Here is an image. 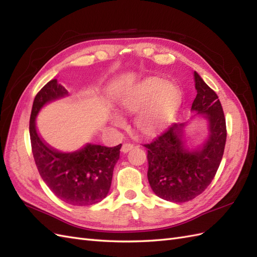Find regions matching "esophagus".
<instances>
[{"mask_svg":"<svg viewBox=\"0 0 257 257\" xmlns=\"http://www.w3.org/2000/svg\"><path fill=\"white\" fill-rule=\"evenodd\" d=\"M134 148V145L133 144H122V146H121V152H123V154H125V152H128V151H130Z\"/></svg>","mask_w":257,"mask_h":257,"instance_id":"34e87169","label":"esophagus"}]
</instances>
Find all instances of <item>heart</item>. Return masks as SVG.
Returning a JSON list of instances; mask_svg holds the SVG:
<instances>
[{"instance_id": "heart-1", "label": "heart", "mask_w": 257, "mask_h": 257, "mask_svg": "<svg viewBox=\"0 0 257 257\" xmlns=\"http://www.w3.org/2000/svg\"><path fill=\"white\" fill-rule=\"evenodd\" d=\"M182 92L174 84L159 77H149L135 84L118 98V106L127 113H137L135 127L140 134L152 136L172 122L181 107ZM116 125H122L123 119L117 113L110 114Z\"/></svg>"}]
</instances>
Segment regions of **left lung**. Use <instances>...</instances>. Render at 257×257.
<instances>
[{"label":"left lung","mask_w":257,"mask_h":257,"mask_svg":"<svg viewBox=\"0 0 257 257\" xmlns=\"http://www.w3.org/2000/svg\"><path fill=\"white\" fill-rule=\"evenodd\" d=\"M196 97L191 110L209 121V137L201 148L189 150L182 140L184 123H174L148 149V181L159 198L182 203L193 200L209 187L219 169L226 141L223 108L215 91L194 72Z\"/></svg>","instance_id":"left-lung-1"}]
</instances>
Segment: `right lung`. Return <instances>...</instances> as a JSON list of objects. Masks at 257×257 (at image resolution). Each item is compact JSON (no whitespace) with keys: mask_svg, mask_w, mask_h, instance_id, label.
Masks as SVG:
<instances>
[{"mask_svg":"<svg viewBox=\"0 0 257 257\" xmlns=\"http://www.w3.org/2000/svg\"><path fill=\"white\" fill-rule=\"evenodd\" d=\"M67 95L68 91L57 79L48 81L37 92L30 118L32 152L43 181L58 199L72 205H91L105 199L109 192L121 145L108 148L87 144L72 152L59 151L47 145L37 133V114L47 102Z\"/></svg>","mask_w":257,"mask_h":257,"instance_id":"add662e5","label":"right lung"}]
</instances>
